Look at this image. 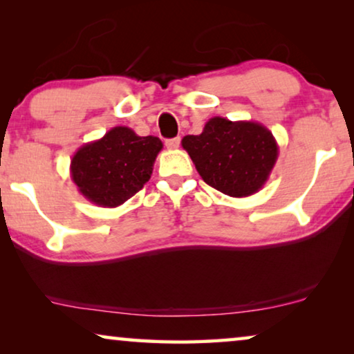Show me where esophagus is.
<instances>
[{"label":"esophagus","mask_w":354,"mask_h":354,"mask_svg":"<svg viewBox=\"0 0 354 354\" xmlns=\"http://www.w3.org/2000/svg\"><path fill=\"white\" fill-rule=\"evenodd\" d=\"M166 147L169 149H177L178 147H180V138L176 137V138H169L166 140Z\"/></svg>","instance_id":"obj_1"}]
</instances>
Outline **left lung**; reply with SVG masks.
I'll use <instances>...</instances> for the list:
<instances>
[{
    "label": "left lung",
    "instance_id": "1",
    "mask_svg": "<svg viewBox=\"0 0 354 354\" xmlns=\"http://www.w3.org/2000/svg\"><path fill=\"white\" fill-rule=\"evenodd\" d=\"M182 147L207 185L234 198L259 192L279 158V145L263 124L219 115L200 135L183 137Z\"/></svg>",
    "mask_w": 354,
    "mask_h": 354
}]
</instances>
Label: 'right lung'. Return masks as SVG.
Masks as SVG:
<instances>
[{
  "mask_svg": "<svg viewBox=\"0 0 354 354\" xmlns=\"http://www.w3.org/2000/svg\"><path fill=\"white\" fill-rule=\"evenodd\" d=\"M161 149L158 137H138L119 125L77 149L71 159V177L90 203L118 207L149 180Z\"/></svg>",
  "mask_w": 354,
  "mask_h": 354,
  "instance_id": "right-lung-1",
  "label": "right lung"
}]
</instances>
